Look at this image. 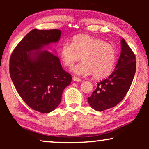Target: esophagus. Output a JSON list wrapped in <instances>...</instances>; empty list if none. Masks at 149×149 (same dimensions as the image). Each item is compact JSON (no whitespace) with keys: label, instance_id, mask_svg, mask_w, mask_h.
Masks as SVG:
<instances>
[{"label":"esophagus","instance_id":"34e87169","mask_svg":"<svg viewBox=\"0 0 149 149\" xmlns=\"http://www.w3.org/2000/svg\"><path fill=\"white\" fill-rule=\"evenodd\" d=\"M73 80H74V81H77V82L81 81V79L79 77H76V76H74V77H73Z\"/></svg>","mask_w":149,"mask_h":149}]
</instances>
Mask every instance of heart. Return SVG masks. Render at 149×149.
<instances>
[{"instance_id": "heart-1", "label": "heart", "mask_w": 149, "mask_h": 149, "mask_svg": "<svg viewBox=\"0 0 149 149\" xmlns=\"http://www.w3.org/2000/svg\"><path fill=\"white\" fill-rule=\"evenodd\" d=\"M64 66L72 68L77 75H91L96 79H102L114 68L116 52L113 45L89 35L81 34L73 37L72 43L64 42L60 49Z\"/></svg>"}]
</instances>
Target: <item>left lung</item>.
Here are the masks:
<instances>
[{
	"mask_svg": "<svg viewBox=\"0 0 149 149\" xmlns=\"http://www.w3.org/2000/svg\"><path fill=\"white\" fill-rule=\"evenodd\" d=\"M121 54L115 70L108 77L97 84L88 98L89 105L97 111L112 108L122 100L132 84L136 71V59L124 39L121 40Z\"/></svg>",
	"mask_w": 149,
	"mask_h": 149,
	"instance_id": "obj_1",
	"label": "left lung"
}]
</instances>
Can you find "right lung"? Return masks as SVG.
Here are the masks:
<instances>
[{
  "label": "right lung",
  "instance_id": "1",
  "mask_svg": "<svg viewBox=\"0 0 149 149\" xmlns=\"http://www.w3.org/2000/svg\"><path fill=\"white\" fill-rule=\"evenodd\" d=\"M61 33L59 29L31 30L10 59V74L18 94L30 108L45 114L59 105L63 91L72 81L59 58L43 50L50 43L58 42Z\"/></svg>",
  "mask_w": 149,
  "mask_h": 149
}]
</instances>
